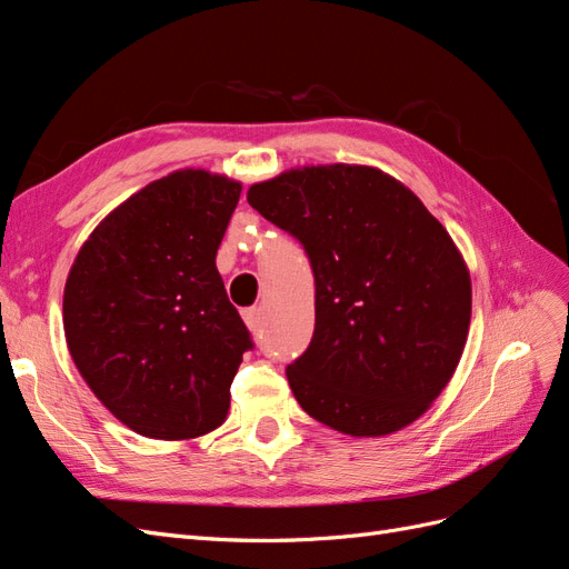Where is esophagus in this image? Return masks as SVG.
I'll list each match as a JSON object with an SVG mask.
<instances>
[{"label": "esophagus", "mask_w": 569, "mask_h": 569, "mask_svg": "<svg viewBox=\"0 0 569 569\" xmlns=\"http://www.w3.org/2000/svg\"><path fill=\"white\" fill-rule=\"evenodd\" d=\"M242 318L251 332L261 330V308H247V311H242Z\"/></svg>", "instance_id": "obj_1"}]
</instances>
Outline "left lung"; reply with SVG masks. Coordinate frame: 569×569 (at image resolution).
Wrapping results in <instances>:
<instances>
[{
  "instance_id": "1",
  "label": "left lung",
  "mask_w": 569,
  "mask_h": 569,
  "mask_svg": "<svg viewBox=\"0 0 569 569\" xmlns=\"http://www.w3.org/2000/svg\"><path fill=\"white\" fill-rule=\"evenodd\" d=\"M247 201L311 258L316 332L287 368L299 406L349 437H387L425 416L472 316L470 270L441 222L403 182L358 163L282 170Z\"/></svg>"
}]
</instances>
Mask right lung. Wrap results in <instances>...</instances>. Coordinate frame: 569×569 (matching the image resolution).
Returning a JSON list of instances; mask_svg holds the SVG:
<instances>
[{"label": "right lung", "mask_w": 569, "mask_h": 569, "mask_svg": "<svg viewBox=\"0 0 569 569\" xmlns=\"http://www.w3.org/2000/svg\"><path fill=\"white\" fill-rule=\"evenodd\" d=\"M242 182L203 168L153 180L84 239L63 287L82 380L132 432L189 441L228 420L249 330L216 268Z\"/></svg>", "instance_id": "obj_1"}]
</instances>
